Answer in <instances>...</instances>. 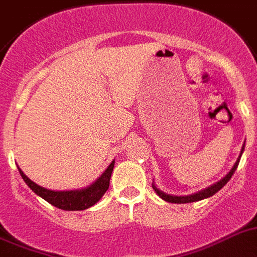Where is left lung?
Returning a JSON list of instances; mask_svg holds the SVG:
<instances>
[{"label": "left lung", "mask_w": 257, "mask_h": 257, "mask_svg": "<svg viewBox=\"0 0 257 257\" xmlns=\"http://www.w3.org/2000/svg\"><path fill=\"white\" fill-rule=\"evenodd\" d=\"M244 146H245V142H244V143H243L242 150H240V153H239V157H238V159H236V161H235V164H234L233 168L230 169V172L227 173V174L225 175V177H223L222 179H220V181L216 182V183H213V185L209 186V187L203 188V190H200V191L194 192V194H191V195H183V196H175V195L165 194V192L161 191V190H160V188L155 185V183H152L153 190H155V191H156V194H157L160 197H161L162 200L168 201V203H174V204L194 203V201L203 200V199H208V197L213 196V195L216 194V192L220 191L221 188H222L223 186L226 185L227 182L230 181V178L233 177L234 173H235L236 168H238L239 160H240V157H242L243 151H244Z\"/></svg>", "instance_id": "obj_1"}]
</instances>
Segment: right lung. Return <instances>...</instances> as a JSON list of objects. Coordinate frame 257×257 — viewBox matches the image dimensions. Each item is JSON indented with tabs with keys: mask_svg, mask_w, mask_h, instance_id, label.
<instances>
[{
	"mask_svg": "<svg viewBox=\"0 0 257 257\" xmlns=\"http://www.w3.org/2000/svg\"><path fill=\"white\" fill-rule=\"evenodd\" d=\"M113 168L114 160L110 162V165L107 166L106 170L95 182H92L91 185L87 186V187L78 188V190H69V191H53V190L41 187V186L36 185L34 181H31L27 175L22 172L19 166L18 170L23 181L26 182V185L35 194L43 197L44 200H47L52 205L63 210H84L88 209L92 205H95L101 199L102 195L106 192V190L109 188Z\"/></svg>",
	"mask_w": 257,
	"mask_h": 257,
	"instance_id": "right-lung-1",
	"label": "right lung"
}]
</instances>
